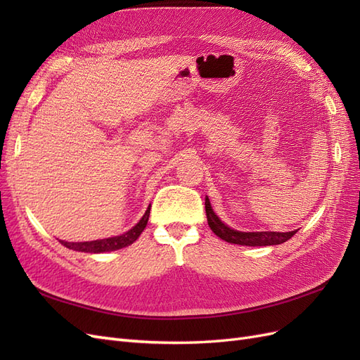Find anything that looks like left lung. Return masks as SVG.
Masks as SVG:
<instances>
[{"mask_svg":"<svg viewBox=\"0 0 360 360\" xmlns=\"http://www.w3.org/2000/svg\"><path fill=\"white\" fill-rule=\"evenodd\" d=\"M205 214L207 222H209L210 230L222 240L234 245H243V246H271V245H281L291 238L296 231L290 233H275V231H257V233H243L236 231L233 228L225 225L219 217L213 212L209 198L205 197Z\"/></svg>","mask_w":360,"mask_h":360,"instance_id":"left-lung-1","label":"left lung"}]
</instances>
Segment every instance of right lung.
<instances>
[{
    "instance_id": "obj_1",
    "label": "right lung",
    "mask_w": 360,
    "mask_h": 360,
    "mask_svg": "<svg viewBox=\"0 0 360 360\" xmlns=\"http://www.w3.org/2000/svg\"><path fill=\"white\" fill-rule=\"evenodd\" d=\"M150 207L146 210L144 216L141 217V221L130 230L122 236H115V237H110V238H102V240H93V242H64L60 240L61 245H64L69 249L73 250H79V252H90V254H101V252H110V250H117L126 248L129 245H132L136 238L139 237V234L144 231V228L147 226L148 222V216H150Z\"/></svg>"
}]
</instances>
